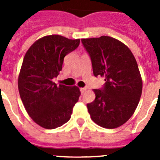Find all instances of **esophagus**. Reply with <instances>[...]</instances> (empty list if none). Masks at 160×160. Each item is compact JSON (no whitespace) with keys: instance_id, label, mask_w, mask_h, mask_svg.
Returning a JSON list of instances; mask_svg holds the SVG:
<instances>
[{"instance_id":"1","label":"esophagus","mask_w":160,"mask_h":160,"mask_svg":"<svg viewBox=\"0 0 160 160\" xmlns=\"http://www.w3.org/2000/svg\"><path fill=\"white\" fill-rule=\"evenodd\" d=\"M86 90H87V88H80V91H81L82 94H83Z\"/></svg>"}]
</instances>
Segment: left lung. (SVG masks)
Masks as SVG:
<instances>
[{
  "label": "left lung",
  "instance_id": "8db88e82",
  "mask_svg": "<svg viewBox=\"0 0 160 160\" xmlns=\"http://www.w3.org/2000/svg\"><path fill=\"white\" fill-rule=\"evenodd\" d=\"M89 53L95 77L105 84L94 89L95 99L87 104L91 119L108 129L125 123L135 112L142 94V82L138 64L128 46L108 36L82 39Z\"/></svg>",
  "mask_w": 160,
  "mask_h": 160
}]
</instances>
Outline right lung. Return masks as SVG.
Here are the masks:
<instances>
[{
  "mask_svg": "<svg viewBox=\"0 0 160 160\" xmlns=\"http://www.w3.org/2000/svg\"><path fill=\"white\" fill-rule=\"evenodd\" d=\"M79 43L80 39L49 35L36 41L24 57L18 77L19 94L29 115L42 128L54 129L67 122L78 101V87L57 86L53 78L62 69L65 56Z\"/></svg>",
  "mask_w": 160,
  "mask_h": 160,
  "instance_id": "obj_1",
  "label": "right lung"
}]
</instances>
